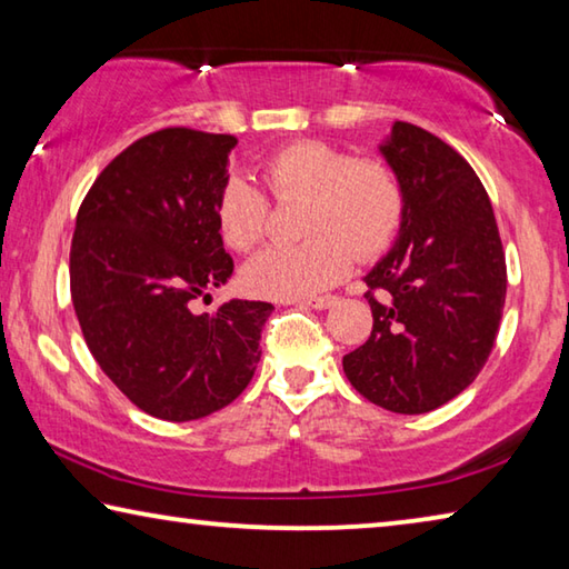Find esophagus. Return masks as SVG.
Wrapping results in <instances>:
<instances>
[{"instance_id":"34e87169","label":"esophagus","mask_w":569,"mask_h":569,"mask_svg":"<svg viewBox=\"0 0 569 569\" xmlns=\"http://www.w3.org/2000/svg\"><path fill=\"white\" fill-rule=\"evenodd\" d=\"M336 303L333 296H321V298H308V301H301V306L308 308H316V311H326V308H331Z\"/></svg>"}]
</instances>
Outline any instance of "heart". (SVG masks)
Segmentation results:
<instances>
[{
  "label": "heart",
  "instance_id": "obj_1",
  "mask_svg": "<svg viewBox=\"0 0 569 569\" xmlns=\"http://www.w3.org/2000/svg\"><path fill=\"white\" fill-rule=\"evenodd\" d=\"M263 178L278 200H306L298 246H273L243 268L253 296L298 301L339 283L361 258L379 256L401 226L403 192L379 160H356L326 142H293L263 162ZM216 220L226 243L250 250L268 228V200L253 182L233 176L218 192ZM355 248L351 249L350 246Z\"/></svg>",
  "mask_w": 569,
  "mask_h": 569
}]
</instances>
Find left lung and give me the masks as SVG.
Returning <instances> with one entry per match:
<instances>
[{
  "label": "left lung",
  "mask_w": 569,
  "mask_h": 569,
  "mask_svg": "<svg viewBox=\"0 0 569 569\" xmlns=\"http://www.w3.org/2000/svg\"><path fill=\"white\" fill-rule=\"evenodd\" d=\"M379 152L403 213L391 250L363 276L373 329L343 356V373L381 409L427 413L459 397L492 351L507 293L502 240L477 172L437 134L393 122Z\"/></svg>",
  "instance_id": "obj_1"
}]
</instances>
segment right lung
<instances>
[{"label": "right lung", "instance_id": "right-lung-1", "mask_svg": "<svg viewBox=\"0 0 569 569\" xmlns=\"http://www.w3.org/2000/svg\"><path fill=\"white\" fill-rule=\"evenodd\" d=\"M233 134L158 130L122 150L77 213L72 306L88 349L134 407L192 421L228 407L261 359L273 306L220 303L192 313L233 276L216 220Z\"/></svg>", "mask_w": 569, "mask_h": 569}]
</instances>
